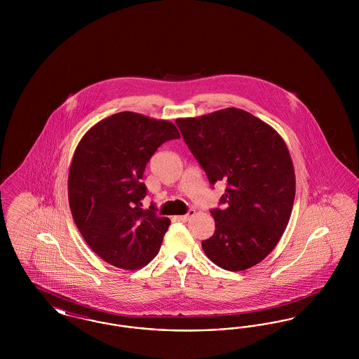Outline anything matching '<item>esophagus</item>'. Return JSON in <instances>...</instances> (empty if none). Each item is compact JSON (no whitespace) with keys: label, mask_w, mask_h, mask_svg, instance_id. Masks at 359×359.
I'll return each instance as SVG.
<instances>
[{"label":"esophagus","mask_w":359,"mask_h":359,"mask_svg":"<svg viewBox=\"0 0 359 359\" xmlns=\"http://www.w3.org/2000/svg\"><path fill=\"white\" fill-rule=\"evenodd\" d=\"M194 215H195V210H189L186 215L176 217V219H177V221H182V222H187L188 219H189L191 217H194Z\"/></svg>","instance_id":"1"}]
</instances>
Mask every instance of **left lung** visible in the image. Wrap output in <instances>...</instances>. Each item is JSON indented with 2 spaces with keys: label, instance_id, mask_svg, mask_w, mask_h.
I'll list each match as a JSON object with an SVG mask.
<instances>
[{
  "label": "left lung",
  "instance_id": "8db88e82",
  "mask_svg": "<svg viewBox=\"0 0 359 359\" xmlns=\"http://www.w3.org/2000/svg\"><path fill=\"white\" fill-rule=\"evenodd\" d=\"M211 186L226 183L212 208L215 231L202 248L219 268L239 272L268 256L290 222L296 180L290 151L272 126L237 107L177 118Z\"/></svg>",
  "mask_w": 359,
  "mask_h": 359
}]
</instances>
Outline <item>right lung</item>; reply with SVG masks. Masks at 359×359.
<instances>
[{
  "instance_id": "obj_1",
  "label": "right lung",
  "mask_w": 359,
  "mask_h": 359,
  "mask_svg": "<svg viewBox=\"0 0 359 359\" xmlns=\"http://www.w3.org/2000/svg\"><path fill=\"white\" fill-rule=\"evenodd\" d=\"M180 138L170 121L121 111L79 141L69 172V202L82 237L103 261L136 271L158 253L171 221L157 217L147 195L145 167L165 141Z\"/></svg>"
}]
</instances>
